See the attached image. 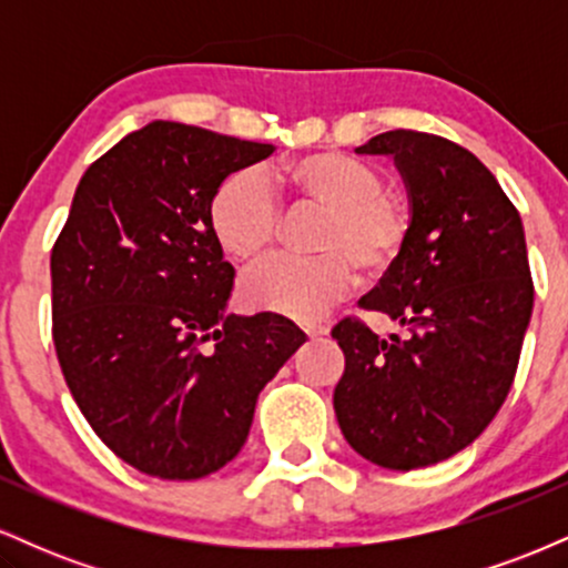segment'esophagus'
Wrapping results in <instances>:
<instances>
[{
    "label": "esophagus",
    "mask_w": 568,
    "mask_h": 568,
    "mask_svg": "<svg viewBox=\"0 0 568 568\" xmlns=\"http://www.w3.org/2000/svg\"><path fill=\"white\" fill-rule=\"evenodd\" d=\"M325 331H328V328H325V325H306V328H304V334L310 336V338H317V336H323Z\"/></svg>",
    "instance_id": "esophagus-1"
}]
</instances>
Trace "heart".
<instances>
[{
	"instance_id": "obj_1",
	"label": "heart",
	"mask_w": 568,
	"mask_h": 568,
	"mask_svg": "<svg viewBox=\"0 0 568 568\" xmlns=\"http://www.w3.org/2000/svg\"><path fill=\"white\" fill-rule=\"evenodd\" d=\"M285 179L304 205L325 211L317 230L321 256H275L243 280L247 306L312 323L355 285V266L382 277L410 237V216L384 175L344 152H315L291 162ZM213 237L237 262H253L280 237L283 207L256 168H240L213 189L207 205Z\"/></svg>"
}]
</instances>
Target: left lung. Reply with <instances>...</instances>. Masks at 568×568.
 Masks as SVG:
<instances>
[{"instance_id":"obj_1","label":"left lung","mask_w":568,"mask_h":568,"mask_svg":"<svg viewBox=\"0 0 568 568\" xmlns=\"http://www.w3.org/2000/svg\"><path fill=\"white\" fill-rule=\"evenodd\" d=\"M389 154L406 184L410 237L361 298L408 336L344 317L334 410L357 454L387 470L438 465L478 438L510 393L531 321L524 224L491 171L459 143L387 130L355 149Z\"/></svg>"}]
</instances>
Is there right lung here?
Instances as JSON below:
<instances>
[{"label": "right lung", "instance_id": "obj_1", "mask_svg": "<svg viewBox=\"0 0 568 568\" xmlns=\"http://www.w3.org/2000/svg\"><path fill=\"white\" fill-rule=\"evenodd\" d=\"M272 143L154 120L98 158L50 256L53 342L77 406L122 462L162 480L221 470L264 384L306 342L288 317L226 315L234 266L207 205Z\"/></svg>", "mask_w": 568, "mask_h": 568}]
</instances>
